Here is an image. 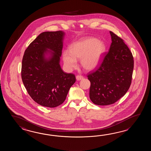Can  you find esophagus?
<instances>
[{"mask_svg":"<svg viewBox=\"0 0 151 151\" xmlns=\"http://www.w3.org/2000/svg\"><path fill=\"white\" fill-rule=\"evenodd\" d=\"M83 78V77L82 76H76V79H77V81L82 80Z\"/></svg>","mask_w":151,"mask_h":151,"instance_id":"obj_1","label":"esophagus"}]
</instances>
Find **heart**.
I'll return each mask as SVG.
<instances>
[{"instance_id": "b5f03b06", "label": "heart", "mask_w": 151, "mask_h": 151, "mask_svg": "<svg viewBox=\"0 0 151 151\" xmlns=\"http://www.w3.org/2000/svg\"><path fill=\"white\" fill-rule=\"evenodd\" d=\"M103 42L93 37H85L71 45L70 51L65 50L63 53L65 66L69 70L76 68L77 60L87 71H92L100 64L105 51Z\"/></svg>"}]
</instances>
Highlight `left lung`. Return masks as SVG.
I'll list each match as a JSON object with an SVG mask.
<instances>
[{
  "label": "left lung",
  "mask_w": 151,
  "mask_h": 151,
  "mask_svg": "<svg viewBox=\"0 0 151 151\" xmlns=\"http://www.w3.org/2000/svg\"><path fill=\"white\" fill-rule=\"evenodd\" d=\"M112 43L109 51L96 72L88 75L90 98L94 104H112L127 92L134 68L133 57L122 39L109 31Z\"/></svg>",
  "instance_id": "obj_1"
}]
</instances>
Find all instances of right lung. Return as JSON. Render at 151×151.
Masks as SVG:
<instances>
[{"label": "right lung", "mask_w": 151, "mask_h": 151, "mask_svg": "<svg viewBox=\"0 0 151 151\" xmlns=\"http://www.w3.org/2000/svg\"><path fill=\"white\" fill-rule=\"evenodd\" d=\"M65 35L62 31L42 32L23 56V83L32 99L42 106L61 105L76 82L74 74L65 73L60 65Z\"/></svg>", "instance_id": "add662e5"}]
</instances>
